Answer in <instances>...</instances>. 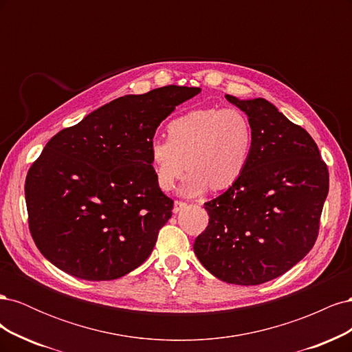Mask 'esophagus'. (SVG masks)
<instances>
[{
	"label": "esophagus",
	"instance_id": "34e87169",
	"mask_svg": "<svg viewBox=\"0 0 352 352\" xmlns=\"http://www.w3.org/2000/svg\"><path fill=\"white\" fill-rule=\"evenodd\" d=\"M186 207V202L184 201H175V206H173V212H179L180 210H184Z\"/></svg>",
	"mask_w": 352,
	"mask_h": 352
}]
</instances>
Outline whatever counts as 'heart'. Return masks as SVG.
I'll list each match as a JSON object with an SVG mask.
<instances>
[{
  "label": "heart",
  "mask_w": 352,
  "mask_h": 352,
  "mask_svg": "<svg viewBox=\"0 0 352 352\" xmlns=\"http://www.w3.org/2000/svg\"><path fill=\"white\" fill-rule=\"evenodd\" d=\"M168 140H154L148 148L155 184L162 190L190 172L180 188L188 197L235 185L247 172L254 150V129L238 109H197L167 124Z\"/></svg>",
  "instance_id": "obj_1"
}]
</instances>
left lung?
Masks as SVG:
<instances>
[{
  "label": "left lung",
  "mask_w": 352,
  "mask_h": 352,
  "mask_svg": "<svg viewBox=\"0 0 352 352\" xmlns=\"http://www.w3.org/2000/svg\"><path fill=\"white\" fill-rule=\"evenodd\" d=\"M226 100L252 123V157L235 185L204 204L208 226L194 252L223 282L260 285L279 278L313 248L329 172L313 138L272 102Z\"/></svg>",
  "instance_id": "8db88e82"
}]
</instances>
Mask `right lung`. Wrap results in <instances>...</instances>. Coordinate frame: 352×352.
<instances>
[{
  "mask_svg": "<svg viewBox=\"0 0 352 352\" xmlns=\"http://www.w3.org/2000/svg\"><path fill=\"white\" fill-rule=\"evenodd\" d=\"M199 88L124 95L52 136L30 166L29 229L44 257L74 278L113 280L150 257L173 201L155 184L157 127Z\"/></svg>",
  "mask_w": 352,
  "mask_h": 352,
  "instance_id": "obj_1",
  "label": "right lung"
}]
</instances>
